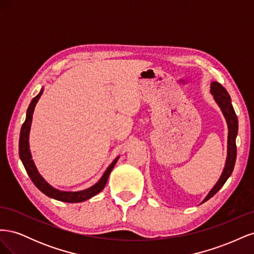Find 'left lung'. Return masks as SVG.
Here are the masks:
<instances>
[{"instance_id": "left-lung-1", "label": "left lung", "mask_w": 254, "mask_h": 254, "mask_svg": "<svg viewBox=\"0 0 254 254\" xmlns=\"http://www.w3.org/2000/svg\"><path fill=\"white\" fill-rule=\"evenodd\" d=\"M211 93L214 95L215 101L220 107V109L224 113L226 121L228 123V128H229V135H228V157H227V162L226 166L224 168V172H222L219 180L217 183L215 184V187L211 190V191L207 195L202 202H205L212 198L217 191L222 188V186L226 183L228 178L231 176L233 168L235 165L236 161V135H237V130H238V121L237 117L235 114V111L233 109V106L231 104V98L227 92V90L221 86V84L217 81H214L211 83Z\"/></svg>"}]
</instances>
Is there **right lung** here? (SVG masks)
<instances>
[{
    "label": "right lung",
    "instance_id": "obj_1",
    "mask_svg": "<svg viewBox=\"0 0 254 254\" xmlns=\"http://www.w3.org/2000/svg\"><path fill=\"white\" fill-rule=\"evenodd\" d=\"M42 93H43V90H41L40 93L33 98V101L29 104V107L27 109L25 122L23 123V125H22L21 132H20V140H19L20 159L22 161L23 165H24V167H25L26 173L29 176V178L32 179L35 186L39 189L43 194H45L51 198L56 199V200L64 201V202H80V201L87 200V199L95 196L96 194L99 193V191L104 190L105 186L107 184V181H108L109 175H110L111 171L113 170V167H114L115 163H117L119 158L115 159L111 163V165L107 168V171L105 172L104 176L102 177V179L99 180L96 184H94L93 187H91L87 190H83L80 191H61V190H58L56 189L52 188L50 184L42 178L41 175L38 173L37 168L34 164V161L32 160V155H30L29 145H28V134H29L30 124H32L34 109H35V106H36L37 102L39 101L40 96L42 95Z\"/></svg>",
    "mask_w": 254,
    "mask_h": 254
}]
</instances>
